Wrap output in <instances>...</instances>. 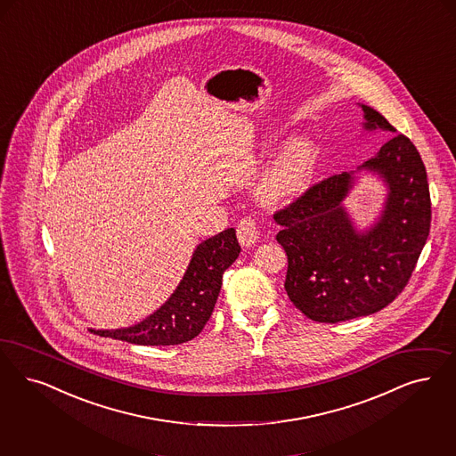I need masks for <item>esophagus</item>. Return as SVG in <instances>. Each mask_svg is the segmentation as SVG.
<instances>
[{
	"label": "esophagus",
	"mask_w": 456,
	"mask_h": 456,
	"mask_svg": "<svg viewBox=\"0 0 456 456\" xmlns=\"http://www.w3.org/2000/svg\"><path fill=\"white\" fill-rule=\"evenodd\" d=\"M237 239L242 246L249 248L252 244L257 242L259 239V229H257V224L252 217H244L237 224Z\"/></svg>",
	"instance_id": "34e87169"
}]
</instances>
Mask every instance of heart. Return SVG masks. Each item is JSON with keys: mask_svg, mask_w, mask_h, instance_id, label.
I'll return each instance as SVG.
<instances>
[{"mask_svg": "<svg viewBox=\"0 0 456 456\" xmlns=\"http://www.w3.org/2000/svg\"><path fill=\"white\" fill-rule=\"evenodd\" d=\"M318 151L314 142L298 140L291 142L263 175L259 197L269 204H280L295 199L306 189L316 167Z\"/></svg>", "mask_w": 456, "mask_h": 456, "instance_id": "heart-1", "label": "heart"}]
</instances>
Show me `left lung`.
Listing matches in <instances>:
<instances>
[{"label": "left lung", "instance_id": "8db88e82", "mask_svg": "<svg viewBox=\"0 0 456 456\" xmlns=\"http://www.w3.org/2000/svg\"><path fill=\"white\" fill-rule=\"evenodd\" d=\"M365 129L395 131L363 106ZM361 168L380 175L387 199L376 224L357 232L344 208L354 173L312 185L274 214L276 240L288 256L284 288L310 320L338 323L386 308L406 288L431 225V199L423 159L404 134H395Z\"/></svg>", "mask_w": 456, "mask_h": 456}]
</instances>
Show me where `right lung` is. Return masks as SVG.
<instances>
[{
  "label": "right lung",
  "mask_w": 456,
  "mask_h": 456,
  "mask_svg": "<svg viewBox=\"0 0 456 456\" xmlns=\"http://www.w3.org/2000/svg\"><path fill=\"white\" fill-rule=\"evenodd\" d=\"M240 252L236 231L225 229L197 246L189 269L170 299L138 325L118 330H91L136 346H178L204 330L214 312L224 271Z\"/></svg>",
  "instance_id": "obj_1"
}]
</instances>
